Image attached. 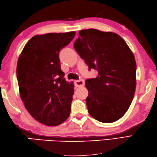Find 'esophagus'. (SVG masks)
<instances>
[{
  "label": "esophagus",
  "instance_id": "esophagus-1",
  "mask_svg": "<svg viewBox=\"0 0 157 157\" xmlns=\"http://www.w3.org/2000/svg\"><path fill=\"white\" fill-rule=\"evenodd\" d=\"M75 84L77 87H81V86H84L85 84L84 81L83 79H79V80L75 81Z\"/></svg>",
  "mask_w": 157,
  "mask_h": 157
}]
</instances>
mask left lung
<instances>
[{"mask_svg": "<svg viewBox=\"0 0 157 157\" xmlns=\"http://www.w3.org/2000/svg\"><path fill=\"white\" fill-rule=\"evenodd\" d=\"M74 48L96 78L86 80L89 114L102 123H112L128 111L136 90V63L124 40L113 32L96 29L79 32Z\"/></svg>", "mask_w": 157, "mask_h": 157, "instance_id": "1", "label": "left lung"}]
</instances>
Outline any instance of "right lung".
Listing matches in <instances>:
<instances>
[{"instance_id": "1", "label": "right lung", "mask_w": 157, "mask_h": 157, "mask_svg": "<svg viewBox=\"0 0 157 157\" xmlns=\"http://www.w3.org/2000/svg\"><path fill=\"white\" fill-rule=\"evenodd\" d=\"M75 32L36 35L20 55L17 78L21 99L40 123L56 126L69 117L73 85L64 78L59 52L74 38Z\"/></svg>"}]
</instances>
